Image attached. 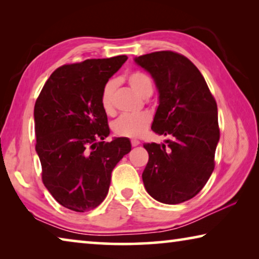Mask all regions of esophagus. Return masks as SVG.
<instances>
[{
    "label": "esophagus",
    "instance_id": "34e87169",
    "mask_svg": "<svg viewBox=\"0 0 259 259\" xmlns=\"http://www.w3.org/2000/svg\"><path fill=\"white\" fill-rule=\"evenodd\" d=\"M140 144V142L138 139H131V145L133 146H138Z\"/></svg>",
    "mask_w": 259,
    "mask_h": 259
}]
</instances>
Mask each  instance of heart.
Masks as SVG:
<instances>
[{
  "label": "heart",
  "instance_id": "obj_1",
  "mask_svg": "<svg viewBox=\"0 0 259 259\" xmlns=\"http://www.w3.org/2000/svg\"><path fill=\"white\" fill-rule=\"evenodd\" d=\"M128 83L136 94L140 97L148 98L153 94L152 78L146 73L136 71L129 74ZM116 90V81L109 80L104 85L100 96V103L102 107L106 113H112L114 109V94ZM152 121V116L148 113H139V114H124L120 116L113 123V131L117 136H123V137H139L146 129L148 128Z\"/></svg>",
  "mask_w": 259,
  "mask_h": 259
}]
</instances>
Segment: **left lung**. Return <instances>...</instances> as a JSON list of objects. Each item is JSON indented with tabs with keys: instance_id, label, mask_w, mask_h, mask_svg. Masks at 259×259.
Masks as SVG:
<instances>
[{
	"instance_id": "left-lung-1",
	"label": "left lung",
	"mask_w": 259,
	"mask_h": 259,
	"mask_svg": "<svg viewBox=\"0 0 259 259\" xmlns=\"http://www.w3.org/2000/svg\"><path fill=\"white\" fill-rule=\"evenodd\" d=\"M159 91L152 130L171 139L145 144L148 162L142 175L153 199L177 204L198 194L214 168L219 142L217 104L202 74L185 56L156 51L136 57Z\"/></svg>"
}]
</instances>
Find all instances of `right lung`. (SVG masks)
Wrapping results in <instances>:
<instances>
[{
  "instance_id": "1",
  "label": "right lung",
  "mask_w": 259,
  "mask_h": 259,
  "mask_svg": "<svg viewBox=\"0 0 259 259\" xmlns=\"http://www.w3.org/2000/svg\"><path fill=\"white\" fill-rule=\"evenodd\" d=\"M128 59L116 56L64 65L48 78L35 103V150L47 190L63 207L93 210L106 198L111 175L131 151L128 138L109 135L100 96Z\"/></svg>"
}]
</instances>
